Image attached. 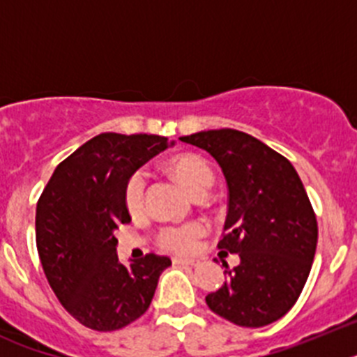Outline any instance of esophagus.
<instances>
[{"instance_id":"obj_1","label":"esophagus","mask_w":357,"mask_h":357,"mask_svg":"<svg viewBox=\"0 0 357 357\" xmlns=\"http://www.w3.org/2000/svg\"><path fill=\"white\" fill-rule=\"evenodd\" d=\"M173 264H178V266H197L198 261L185 259V257H173Z\"/></svg>"}]
</instances>
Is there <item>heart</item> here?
<instances>
[{"mask_svg": "<svg viewBox=\"0 0 357 357\" xmlns=\"http://www.w3.org/2000/svg\"><path fill=\"white\" fill-rule=\"evenodd\" d=\"M169 172L176 181L181 182L189 193H207L214 182V173L206 159L195 153H182L173 157L168 162ZM144 191H146V175L144 172H134L125 185V206L130 213H139L144 204ZM202 234L200 225L169 227L160 234V243L166 248L176 252H189L195 248L197 238Z\"/></svg>", "mask_w": 357, "mask_h": 357, "instance_id": "heart-1", "label": "heart"}]
</instances>
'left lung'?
<instances>
[{"label": "left lung", "mask_w": 357, "mask_h": 357, "mask_svg": "<svg viewBox=\"0 0 357 357\" xmlns=\"http://www.w3.org/2000/svg\"><path fill=\"white\" fill-rule=\"evenodd\" d=\"M206 150L229 189L223 252L239 255L227 280L206 302L241 327L284 317L307 280L318 241L317 216L301 176L286 157L245 132L222 128L181 137Z\"/></svg>", "instance_id": "obj_1"}]
</instances>
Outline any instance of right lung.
Masks as SVG:
<instances>
[{"label": "right lung", "mask_w": 357, "mask_h": 357, "mask_svg": "<svg viewBox=\"0 0 357 357\" xmlns=\"http://www.w3.org/2000/svg\"><path fill=\"white\" fill-rule=\"evenodd\" d=\"M175 141L105 132L53 172L36 213L37 250L50 286L71 317L94 331H116L146 313L166 255L121 263L114 232L130 222L125 185Z\"/></svg>", "instance_id": "right-lung-1"}]
</instances>
